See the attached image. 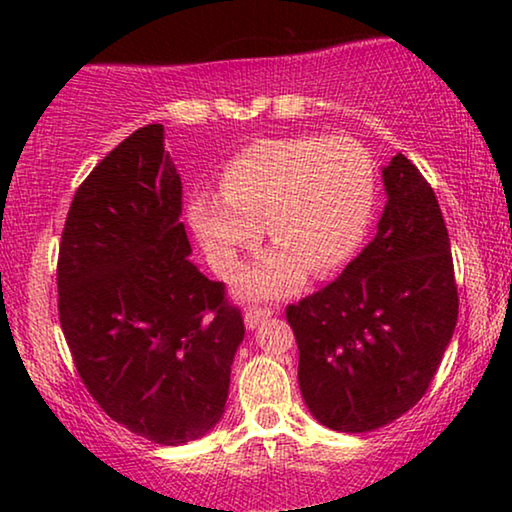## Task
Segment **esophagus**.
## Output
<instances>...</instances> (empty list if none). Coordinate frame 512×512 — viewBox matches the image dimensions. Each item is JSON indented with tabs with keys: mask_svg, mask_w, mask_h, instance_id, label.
I'll return each mask as SVG.
<instances>
[{
	"mask_svg": "<svg viewBox=\"0 0 512 512\" xmlns=\"http://www.w3.org/2000/svg\"><path fill=\"white\" fill-rule=\"evenodd\" d=\"M272 314V310H261V307H249L247 312H244V326L249 328V331H254L258 324H263L265 319H268Z\"/></svg>",
	"mask_w": 512,
	"mask_h": 512,
	"instance_id": "esophagus-1",
	"label": "esophagus"
}]
</instances>
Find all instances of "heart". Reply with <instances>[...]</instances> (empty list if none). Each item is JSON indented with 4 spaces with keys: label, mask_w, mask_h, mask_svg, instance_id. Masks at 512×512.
<instances>
[{
    "label": "heart",
    "mask_w": 512,
    "mask_h": 512,
    "mask_svg": "<svg viewBox=\"0 0 512 512\" xmlns=\"http://www.w3.org/2000/svg\"><path fill=\"white\" fill-rule=\"evenodd\" d=\"M375 165L349 137H272L244 146L221 172L219 195H195L188 221L207 261L233 275L265 226L275 249L240 279L247 298L289 296L305 270L326 277L366 237L375 207Z\"/></svg>",
    "instance_id": "b5f03b06"
}]
</instances>
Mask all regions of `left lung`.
<instances>
[{"label":"left lung","mask_w":512,"mask_h":512,"mask_svg":"<svg viewBox=\"0 0 512 512\" xmlns=\"http://www.w3.org/2000/svg\"><path fill=\"white\" fill-rule=\"evenodd\" d=\"M382 181L373 242L326 289L286 307L307 410L342 433L375 431L417 405L459 314L436 193L403 153L382 167Z\"/></svg>","instance_id":"obj_1"}]
</instances>
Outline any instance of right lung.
Returning a JSON list of instances; mask_svg holds the SVG:
<instances>
[{"mask_svg":"<svg viewBox=\"0 0 512 512\" xmlns=\"http://www.w3.org/2000/svg\"><path fill=\"white\" fill-rule=\"evenodd\" d=\"M181 177L153 123L76 191L58 258L60 326L83 384L137 436L186 445L226 412L242 314L188 261Z\"/></svg>","mask_w":512,"mask_h":512,"instance_id":"add662e5","label":"right lung"}]
</instances>
